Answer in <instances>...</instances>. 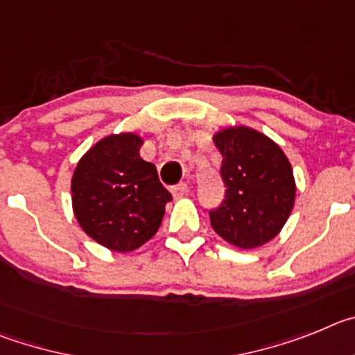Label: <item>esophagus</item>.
Listing matches in <instances>:
<instances>
[{
  "instance_id": "34e87169",
  "label": "esophagus",
  "mask_w": 355,
  "mask_h": 355,
  "mask_svg": "<svg viewBox=\"0 0 355 355\" xmlns=\"http://www.w3.org/2000/svg\"><path fill=\"white\" fill-rule=\"evenodd\" d=\"M171 194H173L175 200H180L184 194H187V184H178L175 187H171Z\"/></svg>"
}]
</instances>
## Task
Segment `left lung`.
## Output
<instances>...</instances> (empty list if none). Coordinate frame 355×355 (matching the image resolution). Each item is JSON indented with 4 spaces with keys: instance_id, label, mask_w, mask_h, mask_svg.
Masks as SVG:
<instances>
[{
    "instance_id": "8db88e82",
    "label": "left lung",
    "mask_w": 355,
    "mask_h": 355,
    "mask_svg": "<svg viewBox=\"0 0 355 355\" xmlns=\"http://www.w3.org/2000/svg\"><path fill=\"white\" fill-rule=\"evenodd\" d=\"M212 139L223 155L226 193L210 210V225L235 248H260L281 232L293 209L292 164L279 145L251 127H228Z\"/></svg>"
}]
</instances>
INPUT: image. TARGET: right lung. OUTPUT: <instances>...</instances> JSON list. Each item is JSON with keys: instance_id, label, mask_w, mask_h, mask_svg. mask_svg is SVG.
Segmentation results:
<instances>
[{"instance_id": "add662e5", "label": "right lung", "mask_w": 355, "mask_h": 355, "mask_svg": "<svg viewBox=\"0 0 355 355\" xmlns=\"http://www.w3.org/2000/svg\"><path fill=\"white\" fill-rule=\"evenodd\" d=\"M143 139L111 134L95 143L72 175V209L88 237L116 253H129L154 237L171 194L152 162L139 157Z\"/></svg>"}]
</instances>
